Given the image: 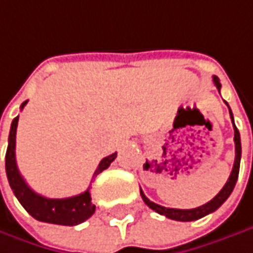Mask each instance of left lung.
<instances>
[{
  "label": "left lung",
  "instance_id": "8db88e82",
  "mask_svg": "<svg viewBox=\"0 0 253 253\" xmlns=\"http://www.w3.org/2000/svg\"><path fill=\"white\" fill-rule=\"evenodd\" d=\"M213 82L214 85L217 86L218 92H220V81H218L217 77H213ZM229 107V105H227ZM229 113H230V119H232V123H233V128H235V164H233V169L230 172V176L227 179V182L224 184V187L220 190L218 193L213 200H210L209 203L200 206V207H195V209H190V210H181V209H169V207H164V206H159L153 201H150L149 198L146 195L143 194V191L140 190V195L145 201L146 206H149L150 209L162 216L168 218H172V220H178V221H193V220H198V218L204 217L213 211H216L218 207L229 198V195L232 194L235 185H236V181H238V176H239V167H241V155H242V146H241V134H239V130L238 127L235 126V122H233V114L229 108Z\"/></svg>",
  "mask_w": 253,
  "mask_h": 253
}]
</instances>
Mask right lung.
Wrapping results in <instances>:
<instances>
[{
    "mask_svg": "<svg viewBox=\"0 0 253 253\" xmlns=\"http://www.w3.org/2000/svg\"><path fill=\"white\" fill-rule=\"evenodd\" d=\"M27 104V101L21 104L23 107ZM17 125H18V116L12 120L11 128H10V136H8V148L5 153V172L10 182L12 193L20 201V204L27 210L30 216H33L39 221L44 223H52V224H62V226H77L86 218H89L94 211L95 206L91 203V185L89 188L82 193V194L74 195L69 198H46L43 195L35 193L24 181L21 173L17 168L15 162V133H17ZM117 152L101 159L98 164V168L92 175L94 178L104 169L110 167V164L116 159ZM91 181V182H92Z\"/></svg>",
    "mask_w": 253,
    "mask_h": 253,
    "instance_id": "1",
    "label": "right lung"
}]
</instances>
